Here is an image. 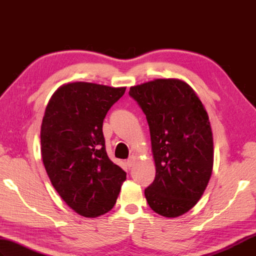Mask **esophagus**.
I'll list each match as a JSON object with an SVG mask.
<instances>
[{"label":"esophagus","instance_id":"obj_1","mask_svg":"<svg viewBox=\"0 0 256 256\" xmlns=\"http://www.w3.org/2000/svg\"><path fill=\"white\" fill-rule=\"evenodd\" d=\"M135 162H136V157H135V156L130 157V158L128 160V167H130V168L133 167V166L135 164Z\"/></svg>","mask_w":256,"mask_h":256}]
</instances>
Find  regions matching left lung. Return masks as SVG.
Listing matches in <instances>:
<instances>
[{
  "label": "left lung",
  "mask_w": 256,
  "mask_h": 256,
  "mask_svg": "<svg viewBox=\"0 0 256 256\" xmlns=\"http://www.w3.org/2000/svg\"><path fill=\"white\" fill-rule=\"evenodd\" d=\"M150 126L155 180L145 190L150 208L167 218L188 212L210 182L212 132L204 104L188 82L157 78L130 88Z\"/></svg>",
  "instance_id": "left-lung-1"
}]
</instances>
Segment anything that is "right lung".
Here are the masks:
<instances>
[{"label": "right lung", "mask_w": 256, "mask_h": 256, "mask_svg": "<svg viewBox=\"0 0 256 256\" xmlns=\"http://www.w3.org/2000/svg\"><path fill=\"white\" fill-rule=\"evenodd\" d=\"M126 87L75 82L58 87L40 130L48 176L75 212L96 218L112 210L126 174L109 159L102 123Z\"/></svg>", "instance_id": "obj_1"}]
</instances>
